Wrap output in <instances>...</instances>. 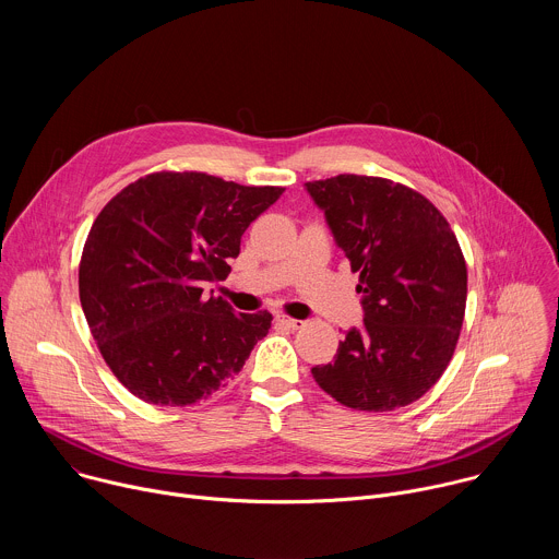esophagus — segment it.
<instances>
[{"instance_id":"34e87169","label":"esophagus","mask_w":559,"mask_h":559,"mask_svg":"<svg viewBox=\"0 0 559 559\" xmlns=\"http://www.w3.org/2000/svg\"><path fill=\"white\" fill-rule=\"evenodd\" d=\"M274 321L278 323V325H283V328H287V330H298V328H302V321H296V318H289V316H276Z\"/></svg>"}]
</instances>
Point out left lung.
<instances>
[{"label": "left lung", "mask_w": 559, "mask_h": 559, "mask_svg": "<svg viewBox=\"0 0 559 559\" xmlns=\"http://www.w3.org/2000/svg\"><path fill=\"white\" fill-rule=\"evenodd\" d=\"M305 190L360 274L365 311L334 362L311 376L358 412L407 407L440 380L462 330L466 263L457 238L429 199L389 179L338 175Z\"/></svg>", "instance_id": "1"}]
</instances>
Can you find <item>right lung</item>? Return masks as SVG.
<instances>
[{"mask_svg":"<svg viewBox=\"0 0 559 559\" xmlns=\"http://www.w3.org/2000/svg\"><path fill=\"white\" fill-rule=\"evenodd\" d=\"M283 192L203 173H154L95 218L79 298L106 365L143 403L207 401L267 336L270 311L236 313L203 287L227 278L243 231Z\"/></svg>","mask_w":559,"mask_h":559,"instance_id":"obj_1","label":"right lung"}]
</instances>
